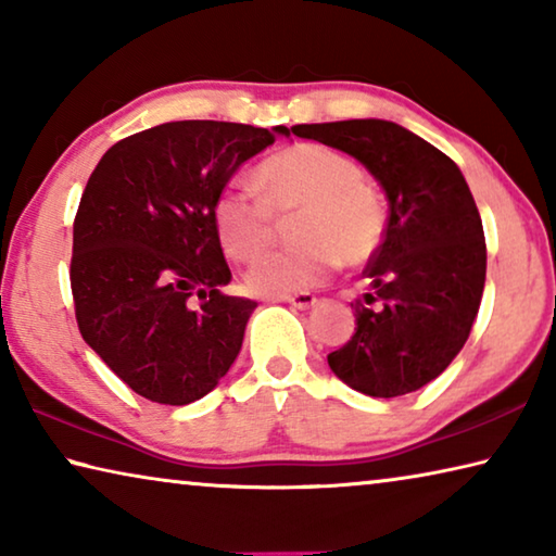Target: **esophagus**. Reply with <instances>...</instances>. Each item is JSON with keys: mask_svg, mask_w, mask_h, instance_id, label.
Returning <instances> with one entry per match:
<instances>
[{"mask_svg": "<svg viewBox=\"0 0 556 556\" xmlns=\"http://www.w3.org/2000/svg\"><path fill=\"white\" fill-rule=\"evenodd\" d=\"M279 301H287L289 306L306 312V308H312L316 304V296L308 294V291H301V294H291V296H285V299H279Z\"/></svg>", "mask_w": 556, "mask_h": 556, "instance_id": "esophagus-1", "label": "esophagus"}]
</instances>
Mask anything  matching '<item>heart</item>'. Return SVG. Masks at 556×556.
I'll return each mask as SVG.
<instances>
[{
  "label": "heart",
  "instance_id": "obj_1",
  "mask_svg": "<svg viewBox=\"0 0 556 556\" xmlns=\"http://www.w3.org/2000/svg\"><path fill=\"white\" fill-rule=\"evenodd\" d=\"M257 186L232 184L213 205L225 255L248 262L275 238V215L301 211L296 248L252 262L244 287L252 294L285 299L314 289L345 265H365L384 235V205L351 156L324 144H296L271 154L257 168Z\"/></svg>",
  "mask_w": 556,
  "mask_h": 556
}]
</instances>
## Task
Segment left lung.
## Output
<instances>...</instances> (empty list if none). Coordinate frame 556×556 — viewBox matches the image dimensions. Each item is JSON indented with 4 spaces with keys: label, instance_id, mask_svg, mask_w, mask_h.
<instances>
[{
    "label": "left lung",
    "instance_id": "left-lung-1",
    "mask_svg": "<svg viewBox=\"0 0 556 556\" xmlns=\"http://www.w3.org/2000/svg\"><path fill=\"white\" fill-rule=\"evenodd\" d=\"M353 156L382 186L388 228L363 277L355 333L328 355L348 388L400 397L439 378L464 348L485 287V238L460 168L434 144L388 119L291 127Z\"/></svg>",
    "mask_w": 556,
    "mask_h": 556
}]
</instances>
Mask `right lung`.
<instances>
[{
	"instance_id": "obj_1",
	"label": "right lung",
	"mask_w": 556,
	"mask_h": 556,
	"mask_svg": "<svg viewBox=\"0 0 556 556\" xmlns=\"http://www.w3.org/2000/svg\"><path fill=\"white\" fill-rule=\"evenodd\" d=\"M277 137L289 129L166 122L112 144L90 174L73 223L75 318L83 341L142 397L191 404L238 357L257 301L220 291L232 275L213 205Z\"/></svg>"
}]
</instances>
